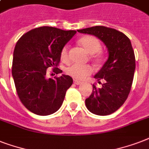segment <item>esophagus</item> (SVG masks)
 I'll use <instances>...</instances> for the list:
<instances>
[{"instance_id": "1", "label": "esophagus", "mask_w": 149, "mask_h": 149, "mask_svg": "<svg viewBox=\"0 0 149 149\" xmlns=\"http://www.w3.org/2000/svg\"><path fill=\"white\" fill-rule=\"evenodd\" d=\"M73 83L75 84H77V85H79V84H82L81 81H79V80H77V79H73Z\"/></svg>"}]
</instances>
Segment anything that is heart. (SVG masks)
<instances>
[{"mask_svg":"<svg viewBox=\"0 0 149 149\" xmlns=\"http://www.w3.org/2000/svg\"><path fill=\"white\" fill-rule=\"evenodd\" d=\"M78 42L84 50L88 54L93 56L94 60L97 63L101 62L103 59V56L100 52L101 49V44L97 38L91 36H86L81 38L78 41ZM60 59L63 63H68L70 59L69 56V48L65 45L61 49ZM93 72V68L90 65H79V64H72L66 69V73L70 77L77 79H85L87 76L91 75Z\"/></svg>","mask_w":149,"mask_h":149,"instance_id":"b5f03b06","label":"heart"}]
</instances>
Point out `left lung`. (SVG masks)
Wrapping results in <instances>:
<instances>
[{
	"label": "left lung",
	"mask_w": 149,
	"mask_h": 149,
	"mask_svg": "<svg viewBox=\"0 0 149 149\" xmlns=\"http://www.w3.org/2000/svg\"><path fill=\"white\" fill-rule=\"evenodd\" d=\"M97 37L107 48L108 58L94 78L104 79L100 88L93 84V92L85 100L91 113L105 116L115 112L127 100L135 70V57L131 41L125 34L104 26L77 30Z\"/></svg>",
	"instance_id": "obj_1"
}]
</instances>
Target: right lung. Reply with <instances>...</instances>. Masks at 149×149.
I'll return each mask as SVG.
<instances>
[{
  "mask_svg": "<svg viewBox=\"0 0 149 149\" xmlns=\"http://www.w3.org/2000/svg\"><path fill=\"white\" fill-rule=\"evenodd\" d=\"M77 31L43 26L28 31L17 41L14 50L12 77L20 100L32 113L49 115L60 108L72 77L63 74L48 79L47 69L58 67L60 52ZM53 73H52V75Z\"/></svg>",
  "mask_w": 149,
  "mask_h": 149,
  "instance_id": "add662e5",
  "label": "right lung"
}]
</instances>
